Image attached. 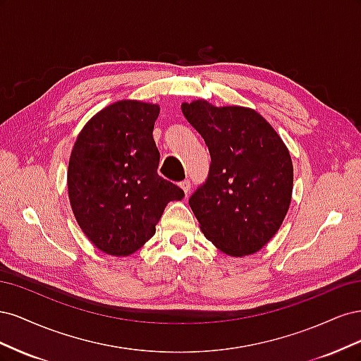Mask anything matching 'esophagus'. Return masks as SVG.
<instances>
[{
    "label": "esophagus",
    "mask_w": 361,
    "mask_h": 361,
    "mask_svg": "<svg viewBox=\"0 0 361 361\" xmlns=\"http://www.w3.org/2000/svg\"><path fill=\"white\" fill-rule=\"evenodd\" d=\"M180 188L183 190V192H185V194H188V191H190V188H191V182H190L188 179L182 180V182H180Z\"/></svg>",
    "instance_id": "1"
}]
</instances>
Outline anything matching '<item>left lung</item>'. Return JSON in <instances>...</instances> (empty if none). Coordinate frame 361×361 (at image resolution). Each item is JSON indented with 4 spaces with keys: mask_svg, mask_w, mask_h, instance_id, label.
Masks as SVG:
<instances>
[{
    "mask_svg": "<svg viewBox=\"0 0 361 361\" xmlns=\"http://www.w3.org/2000/svg\"><path fill=\"white\" fill-rule=\"evenodd\" d=\"M180 108L211 154L207 179L190 197L203 235L228 256L255 255L289 211L293 166L286 145L251 108L204 99Z\"/></svg>",
    "mask_w": 361,
    "mask_h": 361,
    "instance_id": "left-lung-1",
    "label": "left lung"
}]
</instances>
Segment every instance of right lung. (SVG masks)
<instances>
[{
	"instance_id": "add662e5",
	"label": "right lung",
	"mask_w": 361,
	"mask_h": 361,
	"mask_svg": "<svg viewBox=\"0 0 361 361\" xmlns=\"http://www.w3.org/2000/svg\"><path fill=\"white\" fill-rule=\"evenodd\" d=\"M159 105L123 99L96 113L76 138L68 169L76 223L106 255L135 253L183 191L158 174L154 125Z\"/></svg>"
}]
</instances>
